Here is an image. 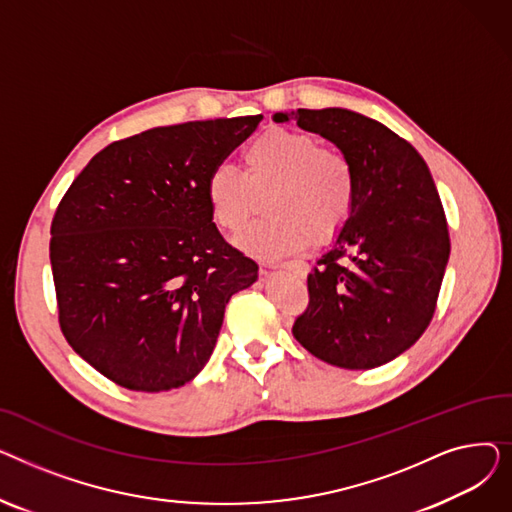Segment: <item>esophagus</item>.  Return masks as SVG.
<instances>
[{
    "mask_svg": "<svg viewBox=\"0 0 512 512\" xmlns=\"http://www.w3.org/2000/svg\"><path fill=\"white\" fill-rule=\"evenodd\" d=\"M267 267H280V270H290L292 274H297L299 278H305L309 274V265L305 261H284V263H267Z\"/></svg>",
    "mask_w": 512,
    "mask_h": 512,
    "instance_id": "1",
    "label": "esophagus"
}]
</instances>
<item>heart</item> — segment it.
I'll list each match as a JSON object with an SVG mask.
<instances>
[{
    "instance_id": "1",
    "label": "heart",
    "mask_w": 512,
    "mask_h": 512,
    "mask_svg": "<svg viewBox=\"0 0 512 512\" xmlns=\"http://www.w3.org/2000/svg\"><path fill=\"white\" fill-rule=\"evenodd\" d=\"M245 172L215 166L205 178V199L213 222L238 232L247 224L257 193L274 215L251 224L236 238L249 255L274 259L299 253L319 236L334 234L348 218L355 199V170L348 157L321 147L311 132L272 128L242 151Z\"/></svg>"
}]
</instances>
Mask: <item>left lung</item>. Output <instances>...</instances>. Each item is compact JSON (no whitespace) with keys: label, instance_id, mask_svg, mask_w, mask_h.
Listing matches in <instances>:
<instances>
[{"label":"left lung","instance_id":"8db88e82","mask_svg":"<svg viewBox=\"0 0 512 512\" xmlns=\"http://www.w3.org/2000/svg\"><path fill=\"white\" fill-rule=\"evenodd\" d=\"M334 143L355 170V199L309 274V307L292 334L342 369H373L419 340L436 311L450 255L432 174L411 143L344 107L278 112Z\"/></svg>","mask_w":512,"mask_h":512}]
</instances>
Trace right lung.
I'll list each match as a JSON object with an SVG mask.
<instances>
[{"label": "right lung", "instance_id": "obj_1", "mask_svg": "<svg viewBox=\"0 0 512 512\" xmlns=\"http://www.w3.org/2000/svg\"><path fill=\"white\" fill-rule=\"evenodd\" d=\"M263 116L157 126L99 151L51 224L60 326L107 380L164 392L197 378L253 259L211 222L205 178Z\"/></svg>", "mask_w": 512, "mask_h": 512}]
</instances>
